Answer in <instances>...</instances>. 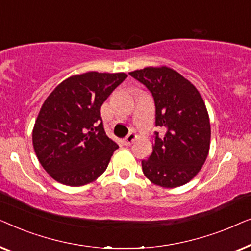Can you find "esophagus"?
<instances>
[{
    "label": "esophagus",
    "mask_w": 251,
    "mask_h": 251,
    "mask_svg": "<svg viewBox=\"0 0 251 251\" xmlns=\"http://www.w3.org/2000/svg\"><path fill=\"white\" fill-rule=\"evenodd\" d=\"M136 137H137V136L135 135V133L130 132V133H129V135L126 137V138H125V140H123V142H125V145H126V146H130V145H131V144H132V142H133V140H135V139H136Z\"/></svg>",
    "instance_id": "34e87169"
}]
</instances>
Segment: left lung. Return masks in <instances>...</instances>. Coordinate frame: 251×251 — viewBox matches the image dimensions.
Here are the masks:
<instances>
[{
    "label": "left lung",
    "instance_id": "obj_1",
    "mask_svg": "<svg viewBox=\"0 0 251 251\" xmlns=\"http://www.w3.org/2000/svg\"><path fill=\"white\" fill-rule=\"evenodd\" d=\"M145 85L155 104L153 152L142 161L143 173L162 187H177L195 177L210 146V122L201 95L169 67H146L129 73Z\"/></svg>",
    "mask_w": 251,
    "mask_h": 251
}]
</instances>
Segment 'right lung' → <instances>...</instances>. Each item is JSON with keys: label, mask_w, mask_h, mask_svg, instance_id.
I'll list each match as a JSON object with an SVG mask.
<instances>
[{"label": "right lung", "mask_w": 251, "mask_h": 251, "mask_svg": "<svg viewBox=\"0 0 251 251\" xmlns=\"http://www.w3.org/2000/svg\"><path fill=\"white\" fill-rule=\"evenodd\" d=\"M126 76L98 72L74 75L46 99L33 129V146L54 180L81 186L106 170L119 145L106 135L100 107Z\"/></svg>", "instance_id": "1"}]
</instances>
